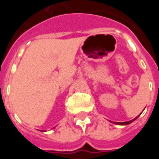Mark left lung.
<instances>
[{"label": "left lung", "instance_id": "obj_1", "mask_svg": "<svg viewBox=\"0 0 159 159\" xmlns=\"http://www.w3.org/2000/svg\"><path fill=\"white\" fill-rule=\"evenodd\" d=\"M139 116H138L137 117L135 118V119H132V120H130V121H127V122H123V123H118V122H115V124H117V125H128V124H130V123H131L132 122H134V120H135L136 119H137L138 117H139Z\"/></svg>", "mask_w": 159, "mask_h": 159}]
</instances>
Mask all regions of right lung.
Returning a JSON list of instances; mask_svg holds the SVG:
<instances>
[{"mask_svg":"<svg viewBox=\"0 0 159 159\" xmlns=\"http://www.w3.org/2000/svg\"><path fill=\"white\" fill-rule=\"evenodd\" d=\"M43 131H44V130H43Z\"/></svg>","mask_w":159,"mask_h":159,"instance_id":"obj_1","label":"right lung"}]
</instances>
